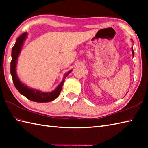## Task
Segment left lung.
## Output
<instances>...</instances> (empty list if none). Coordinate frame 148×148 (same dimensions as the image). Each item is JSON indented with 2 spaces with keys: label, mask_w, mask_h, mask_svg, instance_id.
<instances>
[{
  "label": "left lung",
  "mask_w": 148,
  "mask_h": 148,
  "mask_svg": "<svg viewBox=\"0 0 148 148\" xmlns=\"http://www.w3.org/2000/svg\"><path fill=\"white\" fill-rule=\"evenodd\" d=\"M131 49H132V55L134 56V50H133V48H132V47Z\"/></svg>",
  "instance_id": "obj_1"
}]
</instances>
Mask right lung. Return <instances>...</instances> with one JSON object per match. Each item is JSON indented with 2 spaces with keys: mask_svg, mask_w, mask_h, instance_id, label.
I'll list each match as a JSON object with an SVG mask.
<instances>
[{
  "mask_svg": "<svg viewBox=\"0 0 148 148\" xmlns=\"http://www.w3.org/2000/svg\"><path fill=\"white\" fill-rule=\"evenodd\" d=\"M27 37V32H24L22 35L16 39L15 45L12 49V60L10 62V74L12 75V80L14 85L21 94H22L27 99L31 101L36 102H49L56 99L59 96L60 93L62 91V86L64 82V79L69 75L72 70L68 71L67 73L64 75L62 81L60 84L56 86L55 89L51 92H42L39 90L29 87L26 84L21 82L18 77L16 72V66L18 61V58L21 53L22 47L24 43V41Z\"/></svg>",
  "mask_w": 148,
  "mask_h": 148,
  "instance_id": "add662e5",
  "label": "right lung"
}]
</instances>
